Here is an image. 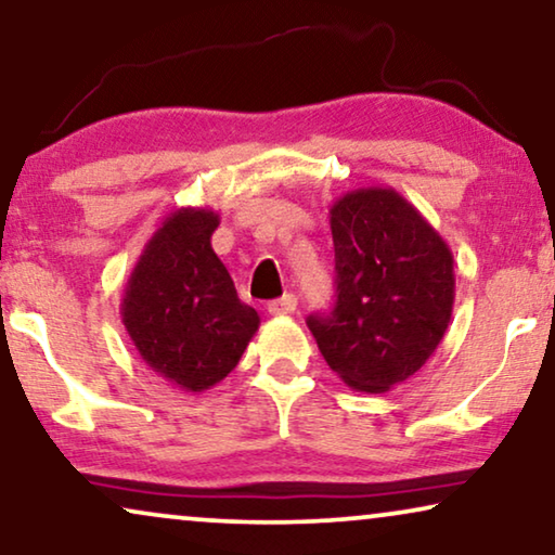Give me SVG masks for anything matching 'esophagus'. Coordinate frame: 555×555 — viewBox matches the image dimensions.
I'll use <instances>...</instances> for the list:
<instances>
[{"instance_id": "esophagus-1", "label": "esophagus", "mask_w": 555, "mask_h": 555, "mask_svg": "<svg viewBox=\"0 0 555 555\" xmlns=\"http://www.w3.org/2000/svg\"><path fill=\"white\" fill-rule=\"evenodd\" d=\"M295 306H298V298H295L293 293H285L283 298L268 302V313L270 315H291Z\"/></svg>"}]
</instances>
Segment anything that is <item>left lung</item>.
<instances>
[{
  "mask_svg": "<svg viewBox=\"0 0 555 555\" xmlns=\"http://www.w3.org/2000/svg\"><path fill=\"white\" fill-rule=\"evenodd\" d=\"M336 308L310 315L323 359L356 391L384 393L420 371L444 338L454 257L391 186L353 189L331 207Z\"/></svg>",
  "mask_w": 555,
  "mask_h": 555,
  "instance_id": "left-lung-1",
  "label": "left lung"
}]
</instances>
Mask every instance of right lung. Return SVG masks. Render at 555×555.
<instances>
[{"label": "right lung", "mask_w": 555, "mask_h": 555, "mask_svg": "<svg viewBox=\"0 0 555 555\" xmlns=\"http://www.w3.org/2000/svg\"><path fill=\"white\" fill-rule=\"evenodd\" d=\"M217 227L211 209L171 211L143 247L120 300V318L146 366L192 393L222 382L260 328L257 310L237 298L211 249Z\"/></svg>", "instance_id": "add662e5"}]
</instances>
